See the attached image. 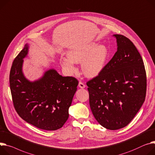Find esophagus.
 Masks as SVG:
<instances>
[{
    "label": "esophagus",
    "mask_w": 155,
    "mask_h": 155,
    "mask_svg": "<svg viewBox=\"0 0 155 155\" xmlns=\"http://www.w3.org/2000/svg\"><path fill=\"white\" fill-rule=\"evenodd\" d=\"M78 86H79V87L80 88H82V89H83V88H85V87H86V85L84 84V83L82 82L81 81H79Z\"/></svg>",
    "instance_id": "1"
}]
</instances>
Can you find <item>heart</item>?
I'll return each instance as SVG.
<instances>
[{
    "label": "heart",
    "instance_id": "obj_1",
    "mask_svg": "<svg viewBox=\"0 0 155 155\" xmlns=\"http://www.w3.org/2000/svg\"><path fill=\"white\" fill-rule=\"evenodd\" d=\"M68 58L62 57L60 64L70 74L76 71L74 63H81L82 73L87 78L97 76L104 70L109 58V50L105 45L90 43L74 48L67 53Z\"/></svg>",
    "mask_w": 155,
    "mask_h": 155
}]
</instances>
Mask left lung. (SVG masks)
Returning a JSON list of instances; mask_svg holds the SVG:
<instances>
[{"label":"left lung","mask_w":155,"mask_h":155,"mask_svg":"<svg viewBox=\"0 0 155 155\" xmlns=\"http://www.w3.org/2000/svg\"><path fill=\"white\" fill-rule=\"evenodd\" d=\"M117 51L104 70L87 82L89 104L96 120L107 129L127 126L143 104L147 75L134 44L122 35H114Z\"/></svg>","instance_id":"1"}]
</instances>
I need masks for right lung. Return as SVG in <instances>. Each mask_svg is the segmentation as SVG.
Masks as SVG:
<instances>
[{"instance_id": "1", "label": "right lung", "mask_w": 155, "mask_h": 155, "mask_svg": "<svg viewBox=\"0 0 155 155\" xmlns=\"http://www.w3.org/2000/svg\"><path fill=\"white\" fill-rule=\"evenodd\" d=\"M26 44L14 60L10 72V87L15 110L19 116L40 129L56 130L69 117V108L77 91L78 80L63 77L54 69L45 71L35 81L23 75V58L28 52Z\"/></svg>"}]
</instances>
